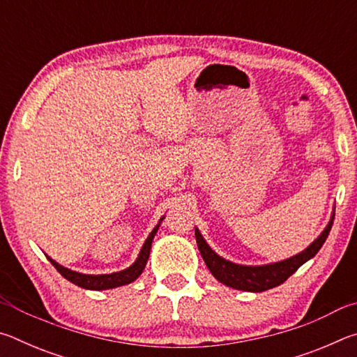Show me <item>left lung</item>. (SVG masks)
<instances>
[{"instance_id":"8db88e82","label":"left lung","mask_w":357,"mask_h":357,"mask_svg":"<svg viewBox=\"0 0 357 357\" xmlns=\"http://www.w3.org/2000/svg\"><path fill=\"white\" fill-rule=\"evenodd\" d=\"M332 222H334V213H332L331 220L321 231V234H319L305 250L296 253V255L287 259H282V261L261 266L238 264L217 255V253L208 245L206 241H204L198 228H195V238L198 250H200L209 273L213 274L217 280L223 283V285L234 289H243V291L250 293H261L266 291V289L279 287L289 275H293L302 264L317 255L318 250L323 247L326 238H328L332 228Z\"/></svg>"}]
</instances>
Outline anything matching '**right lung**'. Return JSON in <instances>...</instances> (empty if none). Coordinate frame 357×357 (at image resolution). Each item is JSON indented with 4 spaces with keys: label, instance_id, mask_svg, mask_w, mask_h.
<instances>
[{
    "label": "right lung",
    "instance_id": "obj_1",
    "mask_svg": "<svg viewBox=\"0 0 357 357\" xmlns=\"http://www.w3.org/2000/svg\"><path fill=\"white\" fill-rule=\"evenodd\" d=\"M165 219V215L162 217L159 220V223L154 227L153 231L149 233V236L144 241V244L142 247L140 253H138V257L134 263H132L129 268H126L123 271H118V273H112V274H99V275H93V274H82V273H77V271H72L64 268L59 263H56L55 259H50L52 264L55 266L56 271L59 274H61L64 279H68L69 282L75 283L77 287H82L84 289H94V291H100V289H110V288H116V287H123V285H129L134 280H137L138 277L142 275L144 266L148 263V258H149V252H151V245H153V239L155 236L157 229H159L162 220Z\"/></svg>",
    "mask_w": 357,
    "mask_h": 357
}]
</instances>
